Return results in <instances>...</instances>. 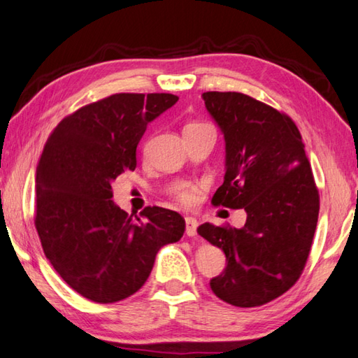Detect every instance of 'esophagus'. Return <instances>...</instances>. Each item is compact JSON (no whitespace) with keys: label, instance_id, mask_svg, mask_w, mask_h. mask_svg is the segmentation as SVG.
<instances>
[{"label":"esophagus","instance_id":"obj_1","mask_svg":"<svg viewBox=\"0 0 358 358\" xmlns=\"http://www.w3.org/2000/svg\"><path fill=\"white\" fill-rule=\"evenodd\" d=\"M197 227H199V222L195 220L194 217H186V234L189 237L197 236Z\"/></svg>","mask_w":358,"mask_h":358}]
</instances>
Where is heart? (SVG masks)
Segmentation results:
<instances>
[{
    "mask_svg": "<svg viewBox=\"0 0 358 358\" xmlns=\"http://www.w3.org/2000/svg\"><path fill=\"white\" fill-rule=\"evenodd\" d=\"M201 124L203 122H189L185 129H191V127H195V125H201ZM172 194L175 200L181 203V205L186 208H191L200 199V187L194 183H181L173 189Z\"/></svg>",
    "mask_w": 358,
    "mask_h": 358,
    "instance_id": "obj_1",
    "label": "heart"
}]
</instances>
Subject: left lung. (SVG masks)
Here are the masks:
<instances>
[{
    "label": "left lung",
    "instance_id": "obj_1",
    "mask_svg": "<svg viewBox=\"0 0 358 358\" xmlns=\"http://www.w3.org/2000/svg\"><path fill=\"white\" fill-rule=\"evenodd\" d=\"M225 138L227 172L213 205L245 209L242 228L203 223L199 234L223 250L227 267L211 290L236 307L267 304L293 287L310 253L320 195L296 124L236 91L201 94Z\"/></svg>",
    "mask_w": 358,
    "mask_h": 358
}]
</instances>
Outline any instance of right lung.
<instances>
[{"label":"right lung","mask_w":358,"mask_h":358,"mask_svg":"<svg viewBox=\"0 0 358 358\" xmlns=\"http://www.w3.org/2000/svg\"><path fill=\"white\" fill-rule=\"evenodd\" d=\"M178 101L169 93L111 94L52 130L35 175V228L45 256L74 292L108 304L136 293L157 253L178 242L185 219L159 206L129 215L111 183L135 171L147 124Z\"/></svg>","instance_id":"add662e5"}]
</instances>
